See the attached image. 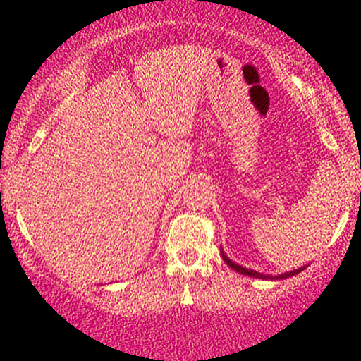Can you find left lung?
I'll return each instance as SVG.
<instances>
[{"label":"left lung","mask_w":361,"mask_h":361,"mask_svg":"<svg viewBox=\"0 0 361 361\" xmlns=\"http://www.w3.org/2000/svg\"><path fill=\"white\" fill-rule=\"evenodd\" d=\"M222 258H224V261H226L227 264H229L231 268H233V270L239 271V273H243V275L252 276V279H273V276H264V275H261V273H258V271H252V270H247V268H243V267H239V264L233 263V261H231L229 258H227V256L224 255V252H222ZM302 270H304V268H299V270H293V271L283 273V275H279V276H275V279H288V276H292V275H297V273H300Z\"/></svg>","instance_id":"1"}]
</instances>
